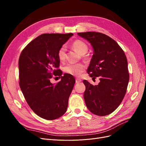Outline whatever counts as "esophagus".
Segmentation results:
<instances>
[{"label": "esophagus", "mask_w": 146, "mask_h": 146, "mask_svg": "<svg viewBox=\"0 0 146 146\" xmlns=\"http://www.w3.org/2000/svg\"><path fill=\"white\" fill-rule=\"evenodd\" d=\"M82 82V80H80V79H79V78H76V83H80V82Z\"/></svg>", "instance_id": "34e87169"}]
</instances>
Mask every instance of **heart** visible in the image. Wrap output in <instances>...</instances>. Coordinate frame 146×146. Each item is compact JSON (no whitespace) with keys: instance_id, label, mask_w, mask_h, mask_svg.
Instances as JSON below:
<instances>
[{"instance_id":"obj_1","label":"heart","mask_w":146,"mask_h":146,"mask_svg":"<svg viewBox=\"0 0 146 146\" xmlns=\"http://www.w3.org/2000/svg\"><path fill=\"white\" fill-rule=\"evenodd\" d=\"M72 47L74 49L78 52L81 55H85L88 51V46L87 44L82 40L74 41L72 44ZM57 56L60 61H63L64 60L66 57V48L64 46H62L57 52ZM86 66L83 63L76 64H68L64 68V71L72 76L78 77L85 69Z\"/></svg>"}]
</instances>
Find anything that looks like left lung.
<instances>
[{
  "label": "left lung",
  "mask_w": 146,
  "mask_h": 146,
  "mask_svg": "<svg viewBox=\"0 0 146 146\" xmlns=\"http://www.w3.org/2000/svg\"><path fill=\"white\" fill-rule=\"evenodd\" d=\"M77 34L90 42L94 50L88 74L93 78H100L99 85L95 86L83 81L86 105L96 115H108L119 107L126 93L129 81L127 57L118 44L107 35L94 32Z\"/></svg>",
  "instance_id": "8db88e82"
}]
</instances>
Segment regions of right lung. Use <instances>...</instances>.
<instances>
[{
  "label": "right lung",
  "instance_id": "1",
  "mask_svg": "<svg viewBox=\"0 0 146 146\" xmlns=\"http://www.w3.org/2000/svg\"><path fill=\"white\" fill-rule=\"evenodd\" d=\"M72 33H45L29 42L19 59V86L29 107L39 117L47 120L59 118L66 113L68 100L76 80L72 75L58 68L57 52ZM61 81L51 83L54 76Z\"/></svg>",
  "mask_w": 146,
  "mask_h": 146
}]
</instances>
